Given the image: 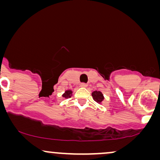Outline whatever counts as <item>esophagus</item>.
Segmentation results:
<instances>
[{
	"label": "esophagus",
	"mask_w": 160,
	"mask_h": 160,
	"mask_svg": "<svg viewBox=\"0 0 160 160\" xmlns=\"http://www.w3.org/2000/svg\"><path fill=\"white\" fill-rule=\"evenodd\" d=\"M87 84H85V83H82V84H80V87H87Z\"/></svg>",
	"instance_id": "esophagus-1"
}]
</instances>
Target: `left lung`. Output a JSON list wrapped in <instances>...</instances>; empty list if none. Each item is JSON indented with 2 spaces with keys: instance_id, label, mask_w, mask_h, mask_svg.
Returning a JSON list of instances; mask_svg holds the SVG:
<instances>
[{
  "instance_id": "obj_1",
  "label": "left lung",
  "mask_w": 160,
  "mask_h": 160,
  "mask_svg": "<svg viewBox=\"0 0 160 160\" xmlns=\"http://www.w3.org/2000/svg\"><path fill=\"white\" fill-rule=\"evenodd\" d=\"M92 96L93 100L99 104L101 103L102 100H104L103 95H102V93L100 91H94L92 93Z\"/></svg>"
}]
</instances>
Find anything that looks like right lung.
<instances>
[{"instance_id":"right-lung-1","label":"right lung","mask_w":160,"mask_h":160,"mask_svg":"<svg viewBox=\"0 0 160 160\" xmlns=\"http://www.w3.org/2000/svg\"><path fill=\"white\" fill-rule=\"evenodd\" d=\"M71 95H72V91L71 90H66L65 92V93L62 95V97L68 99V98H71Z\"/></svg>"}]
</instances>
